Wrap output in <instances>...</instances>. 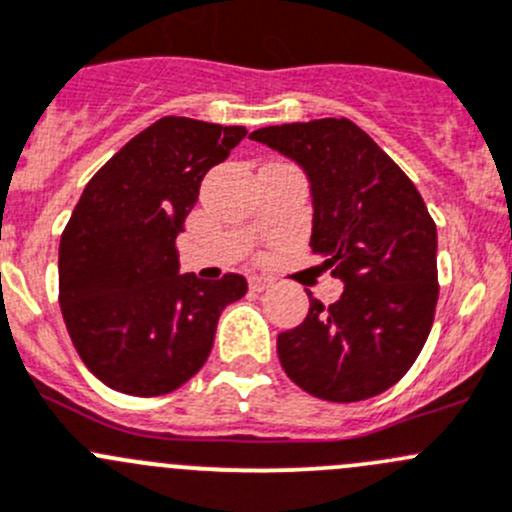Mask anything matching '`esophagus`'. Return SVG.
Segmentation results:
<instances>
[{"instance_id": "34e87169", "label": "esophagus", "mask_w": 512, "mask_h": 512, "mask_svg": "<svg viewBox=\"0 0 512 512\" xmlns=\"http://www.w3.org/2000/svg\"><path fill=\"white\" fill-rule=\"evenodd\" d=\"M247 282H250L252 292H262L270 287V280H265V277H260V275H247Z\"/></svg>"}]
</instances>
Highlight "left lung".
Instances as JSON below:
<instances>
[{
	"label": "left lung",
	"mask_w": 512,
	"mask_h": 512,
	"mask_svg": "<svg viewBox=\"0 0 512 512\" xmlns=\"http://www.w3.org/2000/svg\"><path fill=\"white\" fill-rule=\"evenodd\" d=\"M252 140L305 170L322 267L345 282L330 307L277 335L282 370L305 393L357 403L413 367L438 305V230L418 187L350 119L262 127Z\"/></svg>",
	"instance_id": "obj_1"
}]
</instances>
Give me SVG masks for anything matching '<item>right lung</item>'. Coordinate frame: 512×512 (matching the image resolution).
Returning <instances> with one entry per match:
<instances>
[{
	"instance_id": "obj_1",
	"label": "right lung",
	"mask_w": 512,
	"mask_h": 512,
	"mask_svg": "<svg viewBox=\"0 0 512 512\" xmlns=\"http://www.w3.org/2000/svg\"><path fill=\"white\" fill-rule=\"evenodd\" d=\"M245 127L162 117L84 187L59 240V307L94 377L137 398L185 385L210 357L220 312L247 292L227 272L180 275L175 240L200 182Z\"/></svg>"
}]
</instances>
